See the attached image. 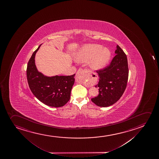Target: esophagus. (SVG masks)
Segmentation results:
<instances>
[{"label": "esophagus", "instance_id": "esophagus-1", "mask_svg": "<svg viewBox=\"0 0 159 159\" xmlns=\"http://www.w3.org/2000/svg\"><path fill=\"white\" fill-rule=\"evenodd\" d=\"M88 70L87 69H83L82 68L79 69L78 71H77L76 75V79L80 81H82L84 80H90L91 78V75L90 74H88Z\"/></svg>", "mask_w": 159, "mask_h": 159}]
</instances>
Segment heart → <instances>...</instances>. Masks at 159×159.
<instances>
[{
	"label": "heart",
	"instance_id": "1",
	"mask_svg": "<svg viewBox=\"0 0 159 159\" xmlns=\"http://www.w3.org/2000/svg\"><path fill=\"white\" fill-rule=\"evenodd\" d=\"M103 49L100 45H88L83 47L77 54V61H87L90 60V65L93 69H101L106 66L110 58V52Z\"/></svg>",
	"mask_w": 159,
	"mask_h": 159
}]
</instances>
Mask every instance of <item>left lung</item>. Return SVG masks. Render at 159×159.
<instances>
[{"instance_id":"left-lung-1","label":"left lung","mask_w":159,"mask_h":159,"mask_svg":"<svg viewBox=\"0 0 159 159\" xmlns=\"http://www.w3.org/2000/svg\"><path fill=\"white\" fill-rule=\"evenodd\" d=\"M116 53L110 63L106 67L96 70L99 82L95 87L99 88V94L92 98L96 106L106 107L111 106L121 98L127 87L129 69L127 56L119 45Z\"/></svg>"}]
</instances>
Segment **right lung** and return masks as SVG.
I'll return each instance as SVG.
<instances>
[{
  "mask_svg": "<svg viewBox=\"0 0 159 159\" xmlns=\"http://www.w3.org/2000/svg\"><path fill=\"white\" fill-rule=\"evenodd\" d=\"M40 47V45L28 61L26 69L28 84L32 93L40 102L52 107H63L70 100L75 74L50 77L38 72L34 57Z\"/></svg>",
  "mask_w": 159,
  "mask_h": 159,
  "instance_id": "obj_1",
  "label": "right lung"
}]
</instances>
